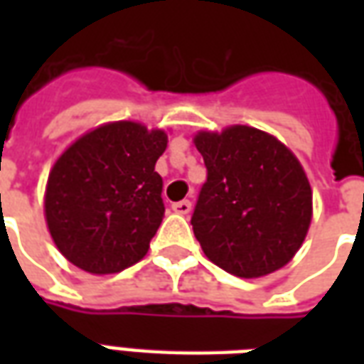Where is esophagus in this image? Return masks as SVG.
Segmentation results:
<instances>
[{
  "instance_id": "1",
  "label": "esophagus",
  "mask_w": 364,
  "mask_h": 364,
  "mask_svg": "<svg viewBox=\"0 0 364 364\" xmlns=\"http://www.w3.org/2000/svg\"><path fill=\"white\" fill-rule=\"evenodd\" d=\"M191 200H179V203H173L171 208H173L177 214H189L191 213Z\"/></svg>"
}]
</instances>
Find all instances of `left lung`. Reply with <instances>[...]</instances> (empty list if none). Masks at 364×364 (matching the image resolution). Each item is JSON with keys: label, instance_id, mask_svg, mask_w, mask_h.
<instances>
[{"label": "left lung", "instance_id": "1", "mask_svg": "<svg viewBox=\"0 0 364 364\" xmlns=\"http://www.w3.org/2000/svg\"><path fill=\"white\" fill-rule=\"evenodd\" d=\"M206 166L191 216L203 252L224 271L255 279L284 267L312 220V189L300 161L252 127L198 132Z\"/></svg>", "mask_w": 364, "mask_h": 364}]
</instances>
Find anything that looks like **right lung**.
<instances>
[{
  "instance_id": "add662e5",
  "label": "right lung",
  "mask_w": 364,
  "mask_h": 364,
  "mask_svg": "<svg viewBox=\"0 0 364 364\" xmlns=\"http://www.w3.org/2000/svg\"><path fill=\"white\" fill-rule=\"evenodd\" d=\"M164 130L111 122L68 148L48 177L44 214L62 255L87 273L109 274L148 253L166 206L154 171Z\"/></svg>"
}]
</instances>
